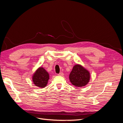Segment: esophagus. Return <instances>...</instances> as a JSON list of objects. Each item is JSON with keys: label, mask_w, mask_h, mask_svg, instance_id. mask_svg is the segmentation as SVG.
Returning a JSON list of instances; mask_svg holds the SVG:
<instances>
[{"label": "esophagus", "mask_w": 123, "mask_h": 123, "mask_svg": "<svg viewBox=\"0 0 123 123\" xmlns=\"http://www.w3.org/2000/svg\"><path fill=\"white\" fill-rule=\"evenodd\" d=\"M58 76H63V75H64V73H63L62 72H61V73H59V74H58Z\"/></svg>", "instance_id": "obj_1"}]
</instances>
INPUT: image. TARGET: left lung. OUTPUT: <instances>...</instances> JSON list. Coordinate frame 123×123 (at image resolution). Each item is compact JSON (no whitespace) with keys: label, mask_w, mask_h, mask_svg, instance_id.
<instances>
[{"label":"left lung","mask_w":123,"mask_h":123,"mask_svg":"<svg viewBox=\"0 0 123 123\" xmlns=\"http://www.w3.org/2000/svg\"><path fill=\"white\" fill-rule=\"evenodd\" d=\"M69 80L71 84L75 87L85 86L90 80V73L80 64H76L69 75Z\"/></svg>","instance_id":"1"}]
</instances>
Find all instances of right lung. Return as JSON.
Here are the masks:
<instances>
[{"mask_svg":"<svg viewBox=\"0 0 123 123\" xmlns=\"http://www.w3.org/2000/svg\"><path fill=\"white\" fill-rule=\"evenodd\" d=\"M49 74L43 67L36 69L32 76V81L35 86L39 88L46 87L49 80Z\"/></svg>","mask_w":123,"mask_h":123,"instance_id":"obj_1","label":"right lung"}]
</instances>
